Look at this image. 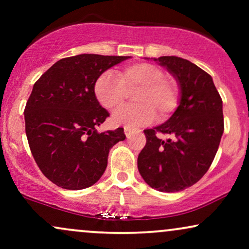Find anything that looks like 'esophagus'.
<instances>
[{
    "label": "esophagus",
    "instance_id": "esophagus-1",
    "mask_svg": "<svg viewBox=\"0 0 249 249\" xmlns=\"http://www.w3.org/2000/svg\"><path fill=\"white\" fill-rule=\"evenodd\" d=\"M124 131H125V136H126L127 138H130V137L132 136L133 133L138 132V128H136V127H125Z\"/></svg>",
    "mask_w": 249,
    "mask_h": 249
}]
</instances>
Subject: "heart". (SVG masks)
Wrapping results in <instances>:
<instances>
[{
  "label": "heart",
  "instance_id": "1",
  "mask_svg": "<svg viewBox=\"0 0 249 249\" xmlns=\"http://www.w3.org/2000/svg\"><path fill=\"white\" fill-rule=\"evenodd\" d=\"M137 91L133 101L137 104L117 110L112 116L115 125L138 126L150 122L158 113L159 119L172 115L179 105L178 84L166 78L165 72L150 63H136L118 71H105L95 83L97 101L107 110L121 107L127 92Z\"/></svg>",
  "mask_w": 249,
  "mask_h": 249
}]
</instances>
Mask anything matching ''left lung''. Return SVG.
Here are the masks:
<instances>
[{
	"label": "left lung",
	"mask_w": 249,
	"mask_h": 249,
	"mask_svg": "<svg viewBox=\"0 0 249 249\" xmlns=\"http://www.w3.org/2000/svg\"><path fill=\"white\" fill-rule=\"evenodd\" d=\"M179 82L181 98L166 123L144 130L146 144L138 156V170L151 187L179 192L204 177L224 133L222 99L212 77L192 62L177 56L154 58ZM158 133L170 134L162 141Z\"/></svg>",
	"instance_id": "8db88e82"
}]
</instances>
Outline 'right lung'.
<instances>
[{
  "label": "right lung",
  "mask_w": 249,
  "mask_h": 249,
  "mask_svg": "<svg viewBox=\"0 0 249 249\" xmlns=\"http://www.w3.org/2000/svg\"><path fill=\"white\" fill-rule=\"evenodd\" d=\"M130 56L83 53L59 59L34 84L24 108L25 133L42 173L65 190L98 181L110 148L124 141V128L98 132L108 112L95 96V83Z\"/></svg>",
  "instance_id": "right-lung-1"
}]
</instances>
